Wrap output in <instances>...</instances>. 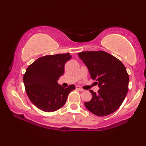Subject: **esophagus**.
<instances>
[{"instance_id":"esophagus-1","label":"esophagus","mask_w":146,"mask_h":146,"mask_svg":"<svg viewBox=\"0 0 146 146\" xmlns=\"http://www.w3.org/2000/svg\"><path fill=\"white\" fill-rule=\"evenodd\" d=\"M76 89L80 90V91H84V89H83V88H82L80 86H76Z\"/></svg>"}]
</instances>
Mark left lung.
Instances as JSON below:
<instances>
[{
    "mask_svg": "<svg viewBox=\"0 0 146 146\" xmlns=\"http://www.w3.org/2000/svg\"><path fill=\"white\" fill-rule=\"evenodd\" d=\"M78 56L100 88L96 93L90 90L92 99L85 102V107L100 117L114 113L121 105L128 91L129 75L125 67L120 60L103 51L82 52Z\"/></svg>",
    "mask_w": 146,
    "mask_h": 146,
    "instance_id": "1",
    "label": "left lung"
}]
</instances>
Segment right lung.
<instances>
[{
	"instance_id": "1",
	"label": "right lung",
	"mask_w": 146,
	"mask_h": 146,
	"mask_svg": "<svg viewBox=\"0 0 146 146\" xmlns=\"http://www.w3.org/2000/svg\"><path fill=\"white\" fill-rule=\"evenodd\" d=\"M70 54L41 57L31 64L23 76L26 92L31 103L41 111L53 112L65 105L68 96L75 89L72 84L64 88L58 84V78L64 74L66 62Z\"/></svg>"
}]
</instances>
